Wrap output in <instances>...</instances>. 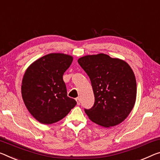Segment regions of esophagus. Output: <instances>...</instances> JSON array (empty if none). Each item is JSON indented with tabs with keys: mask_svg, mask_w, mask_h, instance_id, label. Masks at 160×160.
<instances>
[{
	"mask_svg": "<svg viewBox=\"0 0 160 160\" xmlns=\"http://www.w3.org/2000/svg\"><path fill=\"white\" fill-rule=\"evenodd\" d=\"M75 100H76V102H77L78 105H80V99L79 98H77L75 99Z\"/></svg>",
	"mask_w": 160,
	"mask_h": 160,
	"instance_id": "obj_1",
	"label": "esophagus"
}]
</instances>
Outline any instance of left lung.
Listing matches in <instances>:
<instances>
[{
    "label": "left lung",
    "instance_id": "left-lung-1",
    "mask_svg": "<svg viewBox=\"0 0 160 160\" xmlns=\"http://www.w3.org/2000/svg\"><path fill=\"white\" fill-rule=\"evenodd\" d=\"M78 63L89 76L95 103L85 110L90 120L104 128L119 125L135 106L137 82L129 64L119 58L99 53L80 58Z\"/></svg>",
    "mask_w": 160,
    "mask_h": 160
}]
</instances>
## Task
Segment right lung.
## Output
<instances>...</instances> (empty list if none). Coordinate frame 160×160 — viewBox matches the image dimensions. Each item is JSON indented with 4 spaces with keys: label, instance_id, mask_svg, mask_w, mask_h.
Masks as SVG:
<instances>
[{
    "label": "right lung",
    "instance_id": "obj_1",
    "mask_svg": "<svg viewBox=\"0 0 160 160\" xmlns=\"http://www.w3.org/2000/svg\"><path fill=\"white\" fill-rule=\"evenodd\" d=\"M73 60L72 55L53 52L38 58L24 73L21 94L25 107L35 120L50 125L62 120L76 105L68 97L62 75Z\"/></svg>",
    "mask_w": 160,
    "mask_h": 160
}]
</instances>
